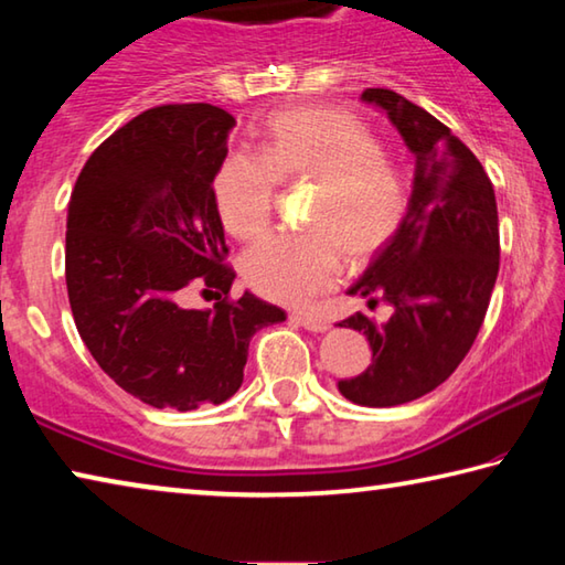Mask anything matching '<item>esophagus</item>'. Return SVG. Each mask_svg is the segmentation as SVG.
Listing matches in <instances>:
<instances>
[{
    "label": "esophagus",
    "mask_w": 565,
    "mask_h": 565,
    "mask_svg": "<svg viewBox=\"0 0 565 565\" xmlns=\"http://www.w3.org/2000/svg\"><path fill=\"white\" fill-rule=\"evenodd\" d=\"M289 319L296 323V327H303V329L317 331V333L331 329L329 321H323V319H319V317H309V313H291Z\"/></svg>",
    "instance_id": "34e87169"
}]
</instances>
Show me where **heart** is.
<instances>
[{
    "label": "heart",
    "instance_id": "b5f03b06",
    "mask_svg": "<svg viewBox=\"0 0 565 565\" xmlns=\"http://www.w3.org/2000/svg\"><path fill=\"white\" fill-rule=\"evenodd\" d=\"M276 181L311 184L299 236H266L248 248L242 274L269 301L303 306L337 284L341 256L351 266L374 259L396 236L408 194L401 171L353 114L329 107L276 111L262 149L232 151L214 177L224 228L256 238L274 214Z\"/></svg>",
    "mask_w": 565,
    "mask_h": 565
}]
</instances>
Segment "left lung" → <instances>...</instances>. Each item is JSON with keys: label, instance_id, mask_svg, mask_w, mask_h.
I'll return each instance as SVG.
<instances>
[{"label": "left lung", "instance_id": "1", "mask_svg": "<svg viewBox=\"0 0 565 565\" xmlns=\"http://www.w3.org/2000/svg\"><path fill=\"white\" fill-rule=\"evenodd\" d=\"M361 99L386 111L416 157L404 222L349 289L394 313L376 323L356 311L339 323L363 331L374 351L371 366L339 381V391L381 408L434 391L473 347L499 276V209L481 161L446 124L391 89Z\"/></svg>", "mask_w": 565, "mask_h": 565}]
</instances>
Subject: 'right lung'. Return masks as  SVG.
<instances>
[{
  "label": "right lung",
  "instance_id": "obj_1",
  "mask_svg": "<svg viewBox=\"0 0 565 565\" xmlns=\"http://www.w3.org/2000/svg\"><path fill=\"white\" fill-rule=\"evenodd\" d=\"M234 117L212 104L147 109L94 149L66 214L64 274L76 331L104 374L154 408L222 404L244 381L248 341L286 321L244 291L214 202ZM189 285L214 310L178 306Z\"/></svg>",
  "mask_w": 565,
  "mask_h": 565
}]
</instances>
